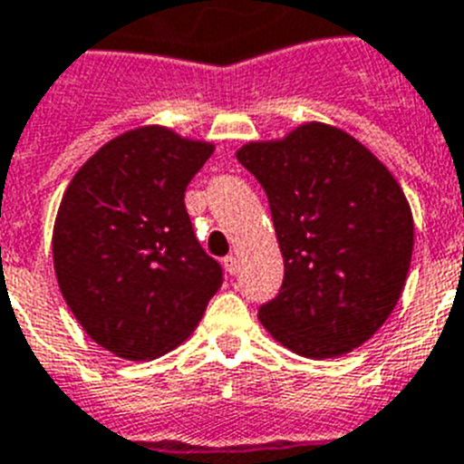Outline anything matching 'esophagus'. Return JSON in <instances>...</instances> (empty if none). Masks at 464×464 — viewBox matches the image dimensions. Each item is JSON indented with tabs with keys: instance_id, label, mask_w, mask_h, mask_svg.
Instances as JSON below:
<instances>
[{
	"instance_id": "obj_1",
	"label": "esophagus",
	"mask_w": 464,
	"mask_h": 464,
	"mask_svg": "<svg viewBox=\"0 0 464 464\" xmlns=\"http://www.w3.org/2000/svg\"><path fill=\"white\" fill-rule=\"evenodd\" d=\"M224 266H226V271L231 274V276H236V274H238V269H240L238 257H236V255H228V257H224Z\"/></svg>"
}]
</instances>
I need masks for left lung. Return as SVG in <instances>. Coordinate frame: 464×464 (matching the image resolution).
<instances>
[{
    "label": "left lung",
    "instance_id": "obj_1",
    "mask_svg": "<svg viewBox=\"0 0 464 464\" xmlns=\"http://www.w3.org/2000/svg\"><path fill=\"white\" fill-rule=\"evenodd\" d=\"M236 157L265 188L284 255V284L259 322L303 357L360 348L393 312L412 259L415 224L393 173L317 121Z\"/></svg>",
    "mask_w": 464,
    "mask_h": 464
}]
</instances>
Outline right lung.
<instances>
[{
  "mask_svg": "<svg viewBox=\"0 0 464 464\" xmlns=\"http://www.w3.org/2000/svg\"><path fill=\"white\" fill-rule=\"evenodd\" d=\"M214 152L164 126L119 135L90 157L52 236L62 295L85 334L123 360L186 341L224 274L198 243L186 188Z\"/></svg>",
  "mask_w": 464,
  "mask_h": 464,
  "instance_id": "1",
  "label": "right lung"
}]
</instances>
